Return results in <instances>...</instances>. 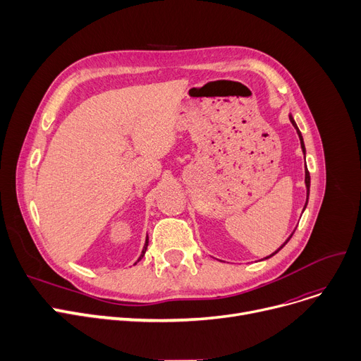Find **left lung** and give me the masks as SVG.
I'll use <instances>...</instances> for the list:
<instances>
[{"label":"left lung","mask_w":361,"mask_h":361,"mask_svg":"<svg viewBox=\"0 0 361 361\" xmlns=\"http://www.w3.org/2000/svg\"><path fill=\"white\" fill-rule=\"evenodd\" d=\"M290 120H291L293 126L297 128L298 137H300V143H301V149H302V152H305V154H306V147H305V142H302V136H301V133H300V130H298V127H297V124H295V121L293 120V117H291V116H290ZM306 187H307V197H309V190H310V174H309V169H307V166H306ZM306 204H307V202H306ZM305 207H306V206H305ZM291 237H293V234L290 235V238H291ZM290 238H288L286 243H283V244L281 245V247H279V249H278V250H276L274 255H276V253H278V252H279V250L283 247V245H286V244L290 241ZM274 255H271V256H274ZM271 256H269V257H271ZM267 259H268V257H267Z\"/></svg>","instance_id":"left-lung-1"}]
</instances>
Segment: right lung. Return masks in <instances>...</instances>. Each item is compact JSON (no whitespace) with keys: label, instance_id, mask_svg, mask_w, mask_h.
Returning <instances> with one entry per match:
<instances>
[{"label":"right lung","instance_id":"add662e5","mask_svg":"<svg viewBox=\"0 0 361 361\" xmlns=\"http://www.w3.org/2000/svg\"><path fill=\"white\" fill-rule=\"evenodd\" d=\"M147 243H149V238H147V237H146V243H145V247H143V250H142V255H140V257H139V260H140V259H142V257H143V256H145V252H146V249H147ZM139 260H137V262H139Z\"/></svg>","mask_w":361,"mask_h":361}]
</instances>
